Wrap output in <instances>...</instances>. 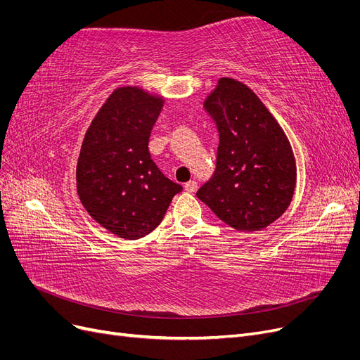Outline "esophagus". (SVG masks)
Here are the masks:
<instances>
[{"mask_svg":"<svg viewBox=\"0 0 360 360\" xmlns=\"http://www.w3.org/2000/svg\"><path fill=\"white\" fill-rule=\"evenodd\" d=\"M197 188H198V184L195 180H191V181L184 184V189H186L188 192H195V191H197Z\"/></svg>","mask_w":360,"mask_h":360,"instance_id":"1","label":"esophagus"}]
</instances>
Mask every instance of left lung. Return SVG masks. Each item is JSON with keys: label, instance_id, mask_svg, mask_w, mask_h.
I'll return each mask as SVG.
<instances>
[{"label": "left lung", "instance_id": "obj_1", "mask_svg": "<svg viewBox=\"0 0 360 360\" xmlns=\"http://www.w3.org/2000/svg\"><path fill=\"white\" fill-rule=\"evenodd\" d=\"M204 110L219 144L212 177L197 197L236 230L257 231L287 210L296 186V163L284 130L254 91L221 78Z\"/></svg>", "mask_w": 360, "mask_h": 360}]
</instances>
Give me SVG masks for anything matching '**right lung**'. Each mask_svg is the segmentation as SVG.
Masks as SVG:
<instances>
[{
  "instance_id": "obj_1",
  "label": "right lung",
  "mask_w": 360,
  "mask_h": 360,
  "mask_svg": "<svg viewBox=\"0 0 360 360\" xmlns=\"http://www.w3.org/2000/svg\"><path fill=\"white\" fill-rule=\"evenodd\" d=\"M160 110V97L135 86L115 90L86 130L76 167V189L85 210L129 240L153 231L183 189L163 176L148 151Z\"/></svg>"
}]
</instances>
